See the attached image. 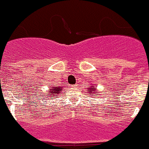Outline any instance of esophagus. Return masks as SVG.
Instances as JSON below:
<instances>
[{"label": "esophagus", "mask_w": 149, "mask_h": 149, "mask_svg": "<svg viewBox=\"0 0 149 149\" xmlns=\"http://www.w3.org/2000/svg\"><path fill=\"white\" fill-rule=\"evenodd\" d=\"M76 86H77V85H76V84H74V85H71V86H70V87H71L72 88H75Z\"/></svg>", "instance_id": "obj_1"}]
</instances>
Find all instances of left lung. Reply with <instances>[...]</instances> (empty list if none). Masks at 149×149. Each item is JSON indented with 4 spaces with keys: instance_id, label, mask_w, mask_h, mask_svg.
<instances>
[{
    "instance_id": "1",
    "label": "left lung",
    "mask_w": 149,
    "mask_h": 149,
    "mask_svg": "<svg viewBox=\"0 0 149 149\" xmlns=\"http://www.w3.org/2000/svg\"><path fill=\"white\" fill-rule=\"evenodd\" d=\"M88 92L89 93H88L89 95L93 96V94H96V93H97V91H96V88H95V87L91 85V87H90V88H88ZM99 95H100V93H96L95 96H99Z\"/></svg>"
}]
</instances>
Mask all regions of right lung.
Wrapping results in <instances>:
<instances>
[{
  "mask_svg": "<svg viewBox=\"0 0 149 149\" xmlns=\"http://www.w3.org/2000/svg\"><path fill=\"white\" fill-rule=\"evenodd\" d=\"M62 88L63 87L53 86V88L49 89V91H47V93H45V96H49V95H50V96H51L50 98L51 99L53 97H57V96H58V94L61 92Z\"/></svg>",
  "mask_w": 149,
  "mask_h": 149,
  "instance_id": "add662e5",
  "label": "right lung"
}]
</instances>
